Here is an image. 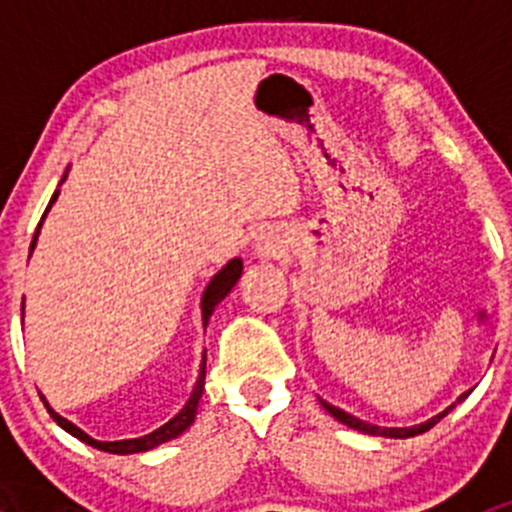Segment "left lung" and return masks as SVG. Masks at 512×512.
<instances>
[{
    "label": "left lung",
    "instance_id": "obj_1",
    "mask_svg": "<svg viewBox=\"0 0 512 512\" xmlns=\"http://www.w3.org/2000/svg\"><path fill=\"white\" fill-rule=\"evenodd\" d=\"M468 394H471V391H466V394L458 396L456 404H461V401L466 399ZM319 401H322L324 409H327L329 414L337 418L339 423H344V426L354 428V431H359V433H369V436H384V438H411V436H418V433H423V431H428V428L436 426V423L441 421V418L446 416L448 411L453 409V406H456V404H451L446 411H441V414H436L433 418H428V421L418 423V426H409V428H386V426H376V423L361 421V418L347 414V411H344V409H337V406H332V404H329V401H324V399H319Z\"/></svg>",
    "mask_w": 512,
    "mask_h": 512
}]
</instances>
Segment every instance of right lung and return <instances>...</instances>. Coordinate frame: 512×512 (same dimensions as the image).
<instances>
[{
  "label": "right lung",
  "mask_w": 512,
  "mask_h": 512,
  "mask_svg": "<svg viewBox=\"0 0 512 512\" xmlns=\"http://www.w3.org/2000/svg\"><path fill=\"white\" fill-rule=\"evenodd\" d=\"M66 173H69V170H66ZM66 173H64V178H61V183H64V180H66ZM56 198H59V188H56L54 195H51L49 205H46L44 215H41V223H44L46 213H49L51 205L56 203ZM41 223H39V227H36V232H34L32 247H29V257H32V252H34V247H36V237H39ZM240 275H242V260H240V257H235V260L227 262L223 270H220L218 275H215L213 280L208 282V287H205V292H203V299H200V312H203V327H208L210 317H213V312H215V307H218V304L223 302L227 294H230V289L237 285ZM203 389H205V352H203V361H200L198 381H195V386H193V394H190V399L185 401L183 409H180L178 414L170 418L168 423H163V426L156 428V431L146 433V436H141V438H123V441H96V438H91L89 433L81 431V428L76 426V423H71L69 418L56 414V411L51 409L49 401H46L44 396H41V399H44V406H46V411H49V416L54 418V421L59 423V426L64 428L66 433H71V436L79 438V441H84V443H89V446L98 448V451L118 453V456H131V453L151 451V448L160 446V443L173 441V438H178L180 433L188 431V428L193 426V421H195V411H198V404H200V396H203Z\"/></svg>",
  "instance_id": "add662e5"
}]
</instances>
